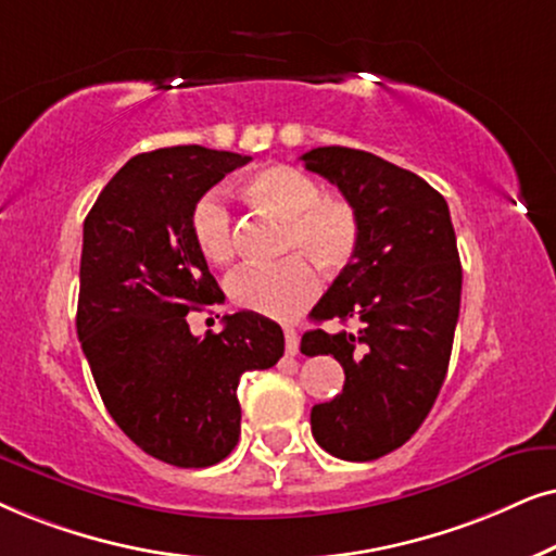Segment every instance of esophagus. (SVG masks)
Segmentation results:
<instances>
[{
  "label": "esophagus",
  "instance_id": "1",
  "mask_svg": "<svg viewBox=\"0 0 556 556\" xmlns=\"http://www.w3.org/2000/svg\"><path fill=\"white\" fill-rule=\"evenodd\" d=\"M298 345H300L298 330L290 328V325H285V348H287V353H290V355L298 353Z\"/></svg>",
  "mask_w": 556,
  "mask_h": 556
}]
</instances>
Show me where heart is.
I'll return each mask as SVG.
<instances>
[{
  "label": "heart",
  "instance_id": "1",
  "mask_svg": "<svg viewBox=\"0 0 556 556\" xmlns=\"http://www.w3.org/2000/svg\"><path fill=\"white\" fill-rule=\"evenodd\" d=\"M243 198L258 211L285 224L274 266H241L226 282L236 307L266 317H292L317 298L320 279L345 271L361 247L358 213L345 198L325 195L323 185L305 169L266 165L243 182ZM190 236L201 256L211 264H228L236 254L233 220L218 195H203L192 205Z\"/></svg>",
  "mask_w": 556,
  "mask_h": 556
}]
</instances>
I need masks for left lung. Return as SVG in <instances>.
I'll use <instances>...</instances> for the list:
<instances>
[{"label": "left lung", "mask_w": 556, "mask_h": 556, "mask_svg": "<svg viewBox=\"0 0 556 556\" xmlns=\"http://www.w3.org/2000/svg\"><path fill=\"white\" fill-rule=\"evenodd\" d=\"M338 185L361 220L355 262L313 307L315 323L353 325L302 336L305 355H332L343 391L309 414L313 438L340 460L402 447L427 419L447 376L463 266L445 198L409 169L351 147L302 154Z\"/></svg>", "instance_id": "8db88e82"}]
</instances>
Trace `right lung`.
<instances>
[{
	"mask_svg": "<svg viewBox=\"0 0 556 556\" xmlns=\"http://www.w3.org/2000/svg\"><path fill=\"white\" fill-rule=\"evenodd\" d=\"M251 157L185 144L131 157L84 224L76 328L96 389L122 432L177 468H208L241 434V374L271 368L285 332L233 313L195 338L185 315L224 292L190 236V213Z\"/></svg>",
	"mask_w": 556,
	"mask_h": 556,
	"instance_id": "obj_1",
	"label": "right lung"
}]
</instances>
